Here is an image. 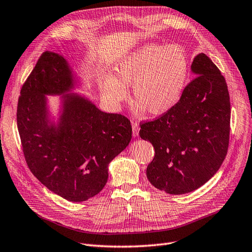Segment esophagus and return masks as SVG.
Instances as JSON below:
<instances>
[{
	"label": "esophagus",
	"instance_id": "esophagus-1",
	"mask_svg": "<svg viewBox=\"0 0 252 252\" xmlns=\"http://www.w3.org/2000/svg\"><path fill=\"white\" fill-rule=\"evenodd\" d=\"M132 128H133V136L134 137H138L139 135V129H140V127H139V125L138 124H132Z\"/></svg>",
	"mask_w": 252,
	"mask_h": 252
}]
</instances>
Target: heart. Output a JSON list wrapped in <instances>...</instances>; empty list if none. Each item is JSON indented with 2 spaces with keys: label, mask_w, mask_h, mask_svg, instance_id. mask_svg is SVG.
<instances>
[{
  "label": "heart",
  "mask_w": 252,
  "mask_h": 252,
  "mask_svg": "<svg viewBox=\"0 0 252 252\" xmlns=\"http://www.w3.org/2000/svg\"><path fill=\"white\" fill-rule=\"evenodd\" d=\"M188 71V57L181 46L146 43L119 60L102 89L116 105L126 98V87L132 86L138 113L147 110L152 115H162L181 99Z\"/></svg>",
  "instance_id": "obj_1"
}]
</instances>
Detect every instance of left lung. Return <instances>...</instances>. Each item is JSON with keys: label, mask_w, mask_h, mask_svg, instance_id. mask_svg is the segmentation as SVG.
<instances>
[{"label": "left lung", "mask_w": 252, "mask_h": 252, "mask_svg": "<svg viewBox=\"0 0 252 252\" xmlns=\"http://www.w3.org/2000/svg\"><path fill=\"white\" fill-rule=\"evenodd\" d=\"M191 81L170 111L141 125V139L156 155L147 166L150 183L168 194L198 189L225 159L229 140L230 101L225 79L206 54L195 56Z\"/></svg>", "instance_id": "1"}]
</instances>
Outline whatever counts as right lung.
I'll use <instances>...</instances> for the list:
<instances>
[{
	"label": "right lung",
	"instance_id": "right-lung-1",
	"mask_svg": "<svg viewBox=\"0 0 252 252\" xmlns=\"http://www.w3.org/2000/svg\"><path fill=\"white\" fill-rule=\"evenodd\" d=\"M84 83L62 55L45 52L21 90L17 128L31 172L53 193L85 201L108 181V166L132 139L129 120L73 92ZM48 96H60L53 113Z\"/></svg>",
	"mask_w": 252,
	"mask_h": 252
}]
</instances>
